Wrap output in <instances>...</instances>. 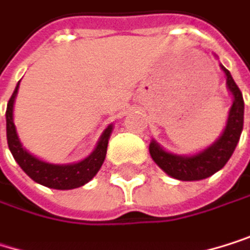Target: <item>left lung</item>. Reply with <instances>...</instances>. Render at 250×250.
Wrapping results in <instances>:
<instances>
[{
  "label": "left lung",
  "instance_id": "left-lung-1",
  "mask_svg": "<svg viewBox=\"0 0 250 250\" xmlns=\"http://www.w3.org/2000/svg\"><path fill=\"white\" fill-rule=\"evenodd\" d=\"M227 77V87L233 95V105L229 108L227 126L222 135L206 149L194 155H176L165 151L155 141L149 144V154L154 162L162 167L169 176L179 181H200L212 176L221 170L229 157L233 155L237 142L243 130V115H245V102L240 88L234 83L229 71L221 65Z\"/></svg>",
  "mask_w": 250,
  "mask_h": 250
}]
</instances>
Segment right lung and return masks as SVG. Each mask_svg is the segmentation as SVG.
<instances>
[{"mask_svg":"<svg viewBox=\"0 0 250 250\" xmlns=\"http://www.w3.org/2000/svg\"><path fill=\"white\" fill-rule=\"evenodd\" d=\"M19 83H17L14 92L7 104V111H5L7 144L17 165H19L22 170L35 182L48 188H55V189L78 188L87 184L90 179H93V176L99 172L105 160L108 139L112 132V124H109L105 129V132L102 133L95 151L84 160H81V162L72 163V165H53V163L42 162V160L34 157L22 146L19 136H17V132H16V126L13 121V108H14V99L17 96V90H19Z\"/></svg>","mask_w":250,"mask_h":250,"instance_id":"right-lung-1","label":"right lung"}]
</instances>
